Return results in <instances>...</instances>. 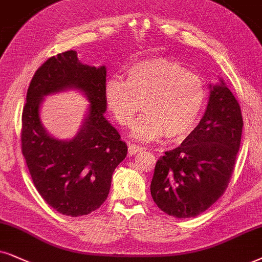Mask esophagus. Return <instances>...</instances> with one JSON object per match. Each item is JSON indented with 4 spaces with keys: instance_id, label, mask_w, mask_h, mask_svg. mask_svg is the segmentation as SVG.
I'll list each match as a JSON object with an SVG mask.
<instances>
[{
    "instance_id": "34e87169",
    "label": "esophagus",
    "mask_w": 262,
    "mask_h": 262,
    "mask_svg": "<svg viewBox=\"0 0 262 262\" xmlns=\"http://www.w3.org/2000/svg\"><path fill=\"white\" fill-rule=\"evenodd\" d=\"M142 151V147H140V146H138V145H134V144H129L128 145V152H129V155H137V154H139V152H141Z\"/></svg>"
}]
</instances>
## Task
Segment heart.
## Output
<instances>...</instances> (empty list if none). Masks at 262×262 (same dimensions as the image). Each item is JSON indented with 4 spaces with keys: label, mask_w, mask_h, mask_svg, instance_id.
Segmentation results:
<instances>
[{
    "label": "heart",
    "mask_w": 262,
    "mask_h": 262,
    "mask_svg": "<svg viewBox=\"0 0 262 262\" xmlns=\"http://www.w3.org/2000/svg\"><path fill=\"white\" fill-rule=\"evenodd\" d=\"M104 95L108 111L123 127L144 108L145 115L132 128L133 138L156 141L165 135L169 141H181L200 122L208 91L200 75L178 61L152 58L132 66L127 82L108 78Z\"/></svg>",
    "instance_id": "heart-1"
}]
</instances>
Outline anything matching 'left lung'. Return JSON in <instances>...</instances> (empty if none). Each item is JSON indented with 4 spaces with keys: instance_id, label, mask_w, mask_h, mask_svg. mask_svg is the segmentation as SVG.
<instances>
[{
    "instance_id": "1",
    "label": "left lung",
    "mask_w": 262,
    "mask_h": 262,
    "mask_svg": "<svg viewBox=\"0 0 262 262\" xmlns=\"http://www.w3.org/2000/svg\"><path fill=\"white\" fill-rule=\"evenodd\" d=\"M209 89L201 122L180 146L157 161L151 181L155 203L178 219L197 216L223 196L239 151V104L223 78Z\"/></svg>"
}]
</instances>
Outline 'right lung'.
<instances>
[{
	"mask_svg": "<svg viewBox=\"0 0 262 262\" xmlns=\"http://www.w3.org/2000/svg\"><path fill=\"white\" fill-rule=\"evenodd\" d=\"M106 66L82 64L77 52L49 58L30 82L23 110L21 151L36 190L58 213L82 216L97 210L107 198L112 174L128 147L106 120L104 88ZM78 90L90 102L74 138L52 137L41 124L46 96Z\"/></svg>",
	"mask_w": 262,
	"mask_h": 262,
	"instance_id": "right-lung-1",
	"label": "right lung"
}]
</instances>
